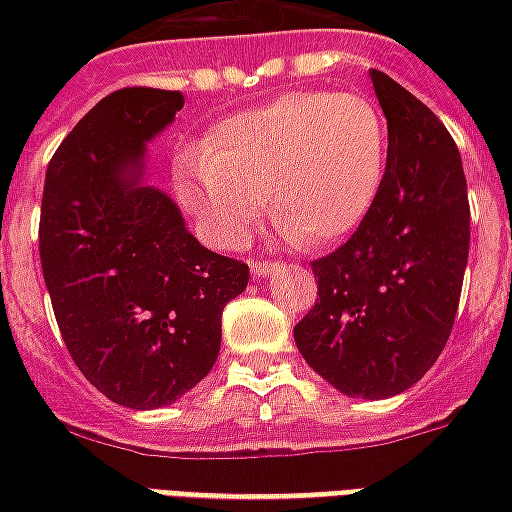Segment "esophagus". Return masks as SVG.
<instances>
[{
  "label": "esophagus",
  "instance_id": "esophagus-1",
  "mask_svg": "<svg viewBox=\"0 0 512 512\" xmlns=\"http://www.w3.org/2000/svg\"><path fill=\"white\" fill-rule=\"evenodd\" d=\"M277 263H271V260H252V274L257 279L260 277H268V274H274L277 271Z\"/></svg>",
  "mask_w": 512,
  "mask_h": 512
}]
</instances>
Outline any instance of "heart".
<instances>
[{"label":"heart","instance_id":"obj_1","mask_svg":"<svg viewBox=\"0 0 512 512\" xmlns=\"http://www.w3.org/2000/svg\"><path fill=\"white\" fill-rule=\"evenodd\" d=\"M384 169L386 123L376 104L307 90L216 126L202 156L178 172V189L219 244L244 241L268 191L282 233L321 246L365 222Z\"/></svg>","mask_w":512,"mask_h":512}]
</instances>
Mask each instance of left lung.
Masks as SVG:
<instances>
[{"mask_svg":"<svg viewBox=\"0 0 512 512\" xmlns=\"http://www.w3.org/2000/svg\"><path fill=\"white\" fill-rule=\"evenodd\" d=\"M386 172L365 222L312 263L318 301L293 329L307 365L348 397L381 400L428 373L450 340L469 260V197L450 131L373 71Z\"/></svg>","mask_w":512,"mask_h":512,"instance_id":"obj_1","label":"left lung"}]
</instances>
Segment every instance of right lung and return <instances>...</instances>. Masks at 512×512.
I'll list each match as a JSON object with an SVG mask.
<instances>
[{
  "instance_id": "1",
  "label": "right lung",
  "mask_w": 512,
  "mask_h": 512,
  "mask_svg": "<svg viewBox=\"0 0 512 512\" xmlns=\"http://www.w3.org/2000/svg\"><path fill=\"white\" fill-rule=\"evenodd\" d=\"M180 109L178 90H115L46 169L38 235L54 318L84 378L126 408L169 406L211 373L224 304L249 282L246 263L205 249L142 183L145 145Z\"/></svg>"
}]
</instances>
